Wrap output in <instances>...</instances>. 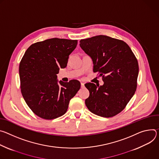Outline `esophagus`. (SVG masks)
I'll return each mask as SVG.
<instances>
[{
  "instance_id": "1",
  "label": "esophagus",
  "mask_w": 159,
  "mask_h": 159,
  "mask_svg": "<svg viewBox=\"0 0 159 159\" xmlns=\"http://www.w3.org/2000/svg\"><path fill=\"white\" fill-rule=\"evenodd\" d=\"M81 88H83L84 86V83L83 82H81Z\"/></svg>"
}]
</instances>
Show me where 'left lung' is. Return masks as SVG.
<instances>
[{"label": "left lung", "mask_w": 159, "mask_h": 159, "mask_svg": "<svg viewBox=\"0 0 159 159\" xmlns=\"http://www.w3.org/2000/svg\"><path fill=\"white\" fill-rule=\"evenodd\" d=\"M80 47L93 61V72L102 76L103 84H85L90 92L85 104L90 112L103 117L120 112L134 95L138 63L128 45L105 35L81 40Z\"/></svg>", "instance_id": "8db88e82"}]
</instances>
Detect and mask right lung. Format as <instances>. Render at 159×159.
I'll list each match as a JSON object with an SVG mask.
<instances>
[{
  "label": "right lung",
  "instance_id": "add662e5",
  "mask_svg": "<svg viewBox=\"0 0 159 159\" xmlns=\"http://www.w3.org/2000/svg\"><path fill=\"white\" fill-rule=\"evenodd\" d=\"M78 40L54 38L32 44L20 62L22 95L30 109L44 119L64 115L70 100L80 90L78 80L57 81L60 68L67 66Z\"/></svg>",
  "mask_w": 159,
  "mask_h": 159
}]
</instances>
